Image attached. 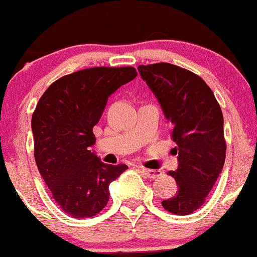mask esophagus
Segmentation results:
<instances>
[{"label":"esophagus","instance_id":"obj_1","mask_svg":"<svg viewBox=\"0 0 257 257\" xmlns=\"http://www.w3.org/2000/svg\"><path fill=\"white\" fill-rule=\"evenodd\" d=\"M141 171L143 172L146 177L148 179H157V177L161 176L162 172L160 170H151V169H141Z\"/></svg>","mask_w":257,"mask_h":257}]
</instances>
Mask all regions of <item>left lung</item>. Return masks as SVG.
Segmentation results:
<instances>
[{"label":"left lung","instance_id":"left-lung-1","mask_svg":"<svg viewBox=\"0 0 257 257\" xmlns=\"http://www.w3.org/2000/svg\"><path fill=\"white\" fill-rule=\"evenodd\" d=\"M171 123L179 167L171 175L179 186L162 207L188 215L204 204L226 160L223 114L214 93L198 74L171 63L138 67Z\"/></svg>","mask_w":257,"mask_h":257}]
</instances>
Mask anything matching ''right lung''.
I'll list each match as a JSON object with an SVG mask.
<instances>
[{"label": "right lung", "mask_w": 257, "mask_h": 257, "mask_svg": "<svg viewBox=\"0 0 257 257\" xmlns=\"http://www.w3.org/2000/svg\"><path fill=\"white\" fill-rule=\"evenodd\" d=\"M137 77L133 67H93L58 78L31 117L34 157L52 196L64 213L90 218L109 201V185L128 166L106 165L91 152L107 99Z\"/></svg>", "instance_id": "add662e5"}]
</instances>
